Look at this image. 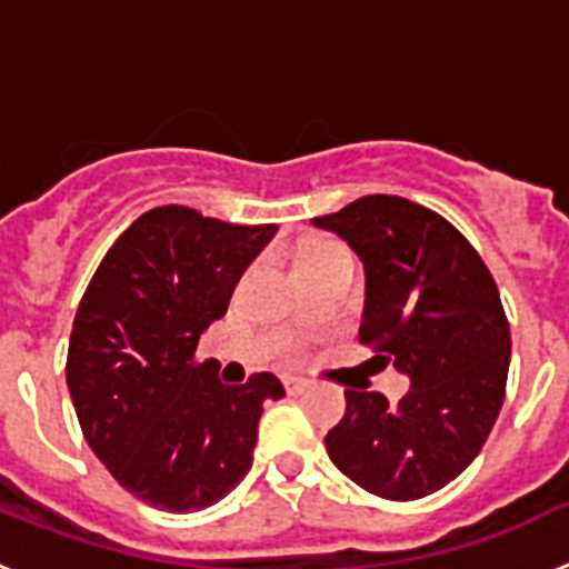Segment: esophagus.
I'll return each instance as SVG.
<instances>
[{"label": "esophagus", "instance_id": "34e87169", "mask_svg": "<svg viewBox=\"0 0 569 569\" xmlns=\"http://www.w3.org/2000/svg\"><path fill=\"white\" fill-rule=\"evenodd\" d=\"M281 385H284V390H288L290 396H299V393H305V390H308L310 381L299 379V376H284V379H281Z\"/></svg>", "mask_w": 569, "mask_h": 569}]
</instances>
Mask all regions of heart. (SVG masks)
Returning <instances> with one entry per match:
<instances>
[{
	"mask_svg": "<svg viewBox=\"0 0 569 569\" xmlns=\"http://www.w3.org/2000/svg\"><path fill=\"white\" fill-rule=\"evenodd\" d=\"M330 259H350L345 248L339 244H330V241H321V244H313L301 253L299 268H310V264H321V261H330Z\"/></svg>",
	"mask_w": 569,
	"mask_h": 569,
	"instance_id": "heart-1",
	"label": "heart"
}]
</instances>
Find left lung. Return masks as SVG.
I'll list each match as a JSON object with an SVG mask.
<instances>
[{
    "label": "left lung",
    "instance_id": "left-lung-1",
    "mask_svg": "<svg viewBox=\"0 0 569 569\" xmlns=\"http://www.w3.org/2000/svg\"><path fill=\"white\" fill-rule=\"evenodd\" d=\"M313 224L365 261L359 341L413 381L399 405L345 390L330 461L379 499H425L467 470L505 405L510 321L496 279L445 216L401 196H361Z\"/></svg>",
    "mask_w": 569,
    "mask_h": 569
}]
</instances>
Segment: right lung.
Segmentation results:
<instances>
[{
	"label": "right lung",
	"mask_w": 569,
	"mask_h": 569,
	"mask_svg": "<svg viewBox=\"0 0 569 569\" xmlns=\"http://www.w3.org/2000/svg\"><path fill=\"white\" fill-rule=\"evenodd\" d=\"M273 233L162 204L113 241L79 301L70 399L90 450L144 505L204 510L253 465L261 405L284 387L273 373L222 385L196 347Z\"/></svg>",
	"instance_id": "obj_1"
}]
</instances>
